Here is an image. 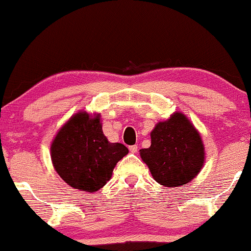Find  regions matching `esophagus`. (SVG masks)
Returning a JSON list of instances; mask_svg holds the SVG:
<instances>
[{"instance_id": "obj_1", "label": "esophagus", "mask_w": 251, "mask_h": 251, "mask_svg": "<svg viewBox=\"0 0 251 251\" xmlns=\"http://www.w3.org/2000/svg\"><path fill=\"white\" fill-rule=\"evenodd\" d=\"M129 151H130L131 153H136L137 151H139V147H137L136 145H133V146H130V147H129Z\"/></svg>"}]
</instances>
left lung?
I'll use <instances>...</instances> for the list:
<instances>
[{"mask_svg":"<svg viewBox=\"0 0 251 251\" xmlns=\"http://www.w3.org/2000/svg\"><path fill=\"white\" fill-rule=\"evenodd\" d=\"M140 154L153 178L170 188L189 183L200 172L204 159L201 137L182 114L158 123L151 133V147Z\"/></svg>","mask_w":251,"mask_h":251,"instance_id":"obj_1","label":"left lung"}]
</instances>
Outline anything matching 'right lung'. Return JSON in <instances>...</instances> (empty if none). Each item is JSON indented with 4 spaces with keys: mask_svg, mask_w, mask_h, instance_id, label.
<instances>
[{
    "mask_svg": "<svg viewBox=\"0 0 251 251\" xmlns=\"http://www.w3.org/2000/svg\"><path fill=\"white\" fill-rule=\"evenodd\" d=\"M128 148L107 141L99 117L86 112L72 117L51 146V159L61 178L75 189L97 191L111 178L116 164Z\"/></svg>",
    "mask_w": 251,
    "mask_h": 251,
    "instance_id": "1",
    "label": "right lung"
}]
</instances>
